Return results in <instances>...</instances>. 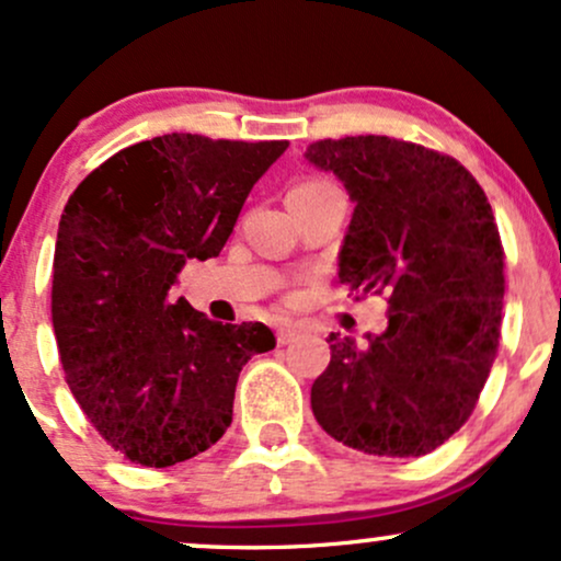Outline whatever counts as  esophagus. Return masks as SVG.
<instances>
[{
    "mask_svg": "<svg viewBox=\"0 0 561 561\" xmlns=\"http://www.w3.org/2000/svg\"><path fill=\"white\" fill-rule=\"evenodd\" d=\"M295 337H298V327H295V324H279V327H276V340H279V345L293 343Z\"/></svg>",
    "mask_w": 561,
    "mask_h": 561,
    "instance_id": "34e87169",
    "label": "esophagus"
}]
</instances>
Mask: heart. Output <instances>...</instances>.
Segmentation results:
<instances>
[{"instance_id":"heart-1","label":"heart","mask_w":561,"mask_h":561,"mask_svg":"<svg viewBox=\"0 0 561 561\" xmlns=\"http://www.w3.org/2000/svg\"><path fill=\"white\" fill-rule=\"evenodd\" d=\"M319 184H324V182H306V184L295 186V190H308V186H319Z\"/></svg>"}]
</instances>
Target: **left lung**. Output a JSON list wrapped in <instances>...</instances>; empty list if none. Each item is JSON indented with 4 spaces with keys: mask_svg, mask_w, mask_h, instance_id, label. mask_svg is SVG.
I'll use <instances>...</instances> for the list:
<instances>
[{
    "mask_svg": "<svg viewBox=\"0 0 561 561\" xmlns=\"http://www.w3.org/2000/svg\"><path fill=\"white\" fill-rule=\"evenodd\" d=\"M306 160L356 205L340 282L388 295L382 334L366 345L330 334L313 416L364 454H430L469 420L499 351L504 248L491 203L465 165L411 141L324 139Z\"/></svg>",
    "mask_w": 561,
    "mask_h": 561,
    "instance_id": "left-lung-1",
    "label": "left lung"
}]
</instances>
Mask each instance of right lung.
Listing matches in <instances>:
<instances>
[{
    "mask_svg": "<svg viewBox=\"0 0 561 561\" xmlns=\"http://www.w3.org/2000/svg\"><path fill=\"white\" fill-rule=\"evenodd\" d=\"M287 141L165 134L89 173L62 210L53 324L68 388L115 450L173 467L227 433L242 366L276 345L173 298L190 259H216Z\"/></svg>",
    "mask_w": 561,
    "mask_h": 561,
    "instance_id": "add662e5",
    "label": "right lung"
}]
</instances>
